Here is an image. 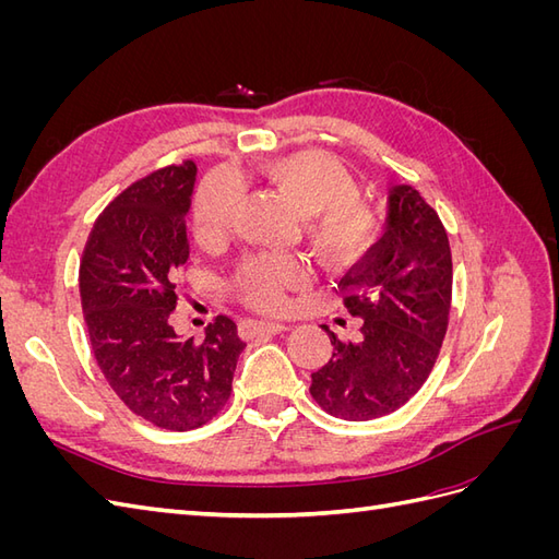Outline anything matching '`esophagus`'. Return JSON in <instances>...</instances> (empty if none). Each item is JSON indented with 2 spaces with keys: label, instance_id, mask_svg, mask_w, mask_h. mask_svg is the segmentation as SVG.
<instances>
[{
  "label": "esophagus",
  "instance_id": "1",
  "mask_svg": "<svg viewBox=\"0 0 559 559\" xmlns=\"http://www.w3.org/2000/svg\"><path fill=\"white\" fill-rule=\"evenodd\" d=\"M282 331H286V326L277 324V321L247 319L240 324V333H242V337H247V341H251V337H259V335H275V333H282Z\"/></svg>",
  "mask_w": 559,
  "mask_h": 559
}]
</instances>
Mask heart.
Listing matches in <instances>:
<instances>
[{
    "instance_id": "heart-1",
    "label": "heart",
    "mask_w": 559,
    "mask_h": 559,
    "mask_svg": "<svg viewBox=\"0 0 559 559\" xmlns=\"http://www.w3.org/2000/svg\"><path fill=\"white\" fill-rule=\"evenodd\" d=\"M263 179L302 214V235L321 265L347 267L361 261L380 235V216L359 200V183L347 167L324 151H296L261 167ZM240 198L235 177L218 173L200 186L193 205V228L200 242L224 238ZM308 275L292 257L253 253L233 277L235 292L251 308L280 310L286 292L306 284Z\"/></svg>"
}]
</instances>
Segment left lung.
Wrapping results in <instances>:
<instances>
[{"label": "left lung", "instance_id": "left-lung-1", "mask_svg": "<svg viewBox=\"0 0 559 559\" xmlns=\"http://www.w3.org/2000/svg\"><path fill=\"white\" fill-rule=\"evenodd\" d=\"M337 292L359 317V337L343 343L324 326L333 354L312 373L310 394L329 415L349 421L394 413L427 382L452 302L448 233L413 186L389 191L384 235Z\"/></svg>", "mask_w": 559, "mask_h": 559}]
</instances>
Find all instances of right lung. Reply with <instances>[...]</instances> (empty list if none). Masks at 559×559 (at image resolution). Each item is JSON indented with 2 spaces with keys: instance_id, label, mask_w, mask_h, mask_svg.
<instances>
[{
  "instance_id": "right-lung-1",
  "label": "right lung",
  "mask_w": 559,
  "mask_h": 559,
  "mask_svg": "<svg viewBox=\"0 0 559 559\" xmlns=\"http://www.w3.org/2000/svg\"><path fill=\"white\" fill-rule=\"evenodd\" d=\"M198 167L167 165L116 195L88 235L79 267L95 361L128 408L151 425L189 431L224 408L245 343L218 314L202 341L170 326L175 277L189 259L186 214Z\"/></svg>"
}]
</instances>
